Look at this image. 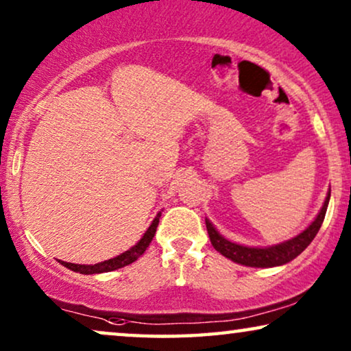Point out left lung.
Wrapping results in <instances>:
<instances>
[{
	"label": "left lung",
	"mask_w": 351,
	"mask_h": 351,
	"mask_svg": "<svg viewBox=\"0 0 351 351\" xmlns=\"http://www.w3.org/2000/svg\"><path fill=\"white\" fill-rule=\"evenodd\" d=\"M329 198H330V190L328 191V196H326L323 208H321L313 222H311L300 234H297V237H294L292 239H287V241L281 244H275V246L249 247V246H241V244L228 241V239H225L222 234L214 228V225L210 223L208 219H206V228H208L210 243H213L215 251H219L222 256L230 258V261L241 263V265H246V267H257V268L285 265V263L294 261V258L299 256V254L304 252L306 246L313 241L316 233L319 232L321 225H323L326 210H328Z\"/></svg>",
	"instance_id": "obj_1"
}]
</instances>
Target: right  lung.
Instances as JSON below:
<instances>
[{
    "label": "right lung",
    "instance_id": "obj_1",
    "mask_svg": "<svg viewBox=\"0 0 351 351\" xmlns=\"http://www.w3.org/2000/svg\"><path fill=\"white\" fill-rule=\"evenodd\" d=\"M160 217H161V213H158L156 217L153 219L150 227L147 228L145 233H143L141 241H138L136 246H132L131 249H129V251L119 254V256H117V257L108 258V261H105V262H99V263H95V265H78V263H69V262H62V261H60V263L64 267L69 268V270L76 271V273H83V275H94V273L113 271V270H118V268L126 267V265H129V263L136 262L137 258L147 251V247L150 246L152 239L156 233L158 223H160Z\"/></svg>",
    "mask_w": 351,
    "mask_h": 351
}]
</instances>
